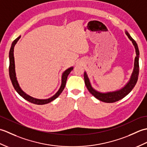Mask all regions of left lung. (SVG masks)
I'll use <instances>...</instances> for the list:
<instances>
[{"label":"left lung","mask_w":147,"mask_h":147,"mask_svg":"<svg viewBox=\"0 0 147 147\" xmlns=\"http://www.w3.org/2000/svg\"><path fill=\"white\" fill-rule=\"evenodd\" d=\"M126 35L128 37L129 39L132 42L133 44L135 47L136 55V56L135 59V63H134V69L132 73L131 76L130 80L127 83L126 85L124 86L123 88H121L117 91L112 92H107V93H102L96 91L93 88L90 83V80L88 77V75L86 72L84 73V79H85V83L87 89L88 90L90 93L92 95L95 96L96 98H97L99 100L104 102L105 103H113L119 100H121L124 97L128 95L131 92V91L135 87L136 83L138 81V74H139V50L138 47L136 42L133 40L131 36H130L129 34L127 32H126Z\"/></svg>","instance_id":"1"}]
</instances>
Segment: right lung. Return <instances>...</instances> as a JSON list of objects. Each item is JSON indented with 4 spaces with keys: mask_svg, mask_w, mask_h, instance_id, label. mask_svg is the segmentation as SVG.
I'll return each mask as SVG.
<instances>
[{
    "mask_svg": "<svg viewBox=\"0 0 147 147\" xmlns=\"http://www.w3.org/2000/svg\"><path fill=\"white\" fill-rule=\"evenodd\" d=\"M21 38V36H18V38L14 40L13 42L12 43L11 47L10 49V51H9V76H10V79L11 80V82L12 85H13L14 88L18 94L26 100L31 103H33L34 104L36 105H43L47 104L48 103L51 102L54 100L55 98H57L59 95L63 91L64 89V87L65 86V83H66V80L67 78V76L69 74L71 73V71L73 69V67H71L68 68L67 69L65 70L62 75V82L60 88L57 91V92L55 93L54 95H53L52 97L47 98V99H38L33 98L32 96H30L29 95H27L25 92H24L22 89L20 88V85H19L18 82L17 80L16 74L15 71V63H14V48L15 45L16 44L18 41Z\"/></svg>",
    "mask_w": 147,
    "mask_h": 147,
    "instance_id": "add662e5",
    "label": "right lung"
}]
</instances>
